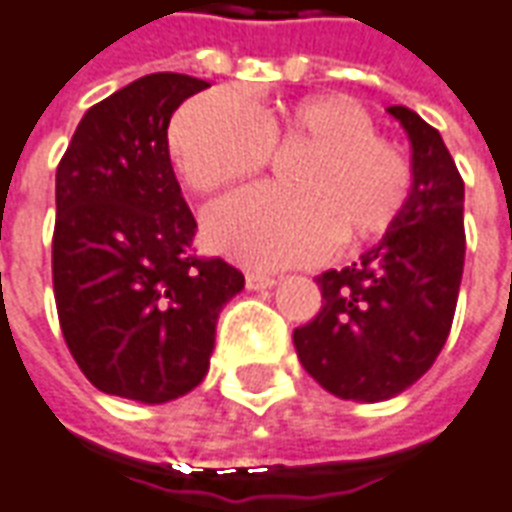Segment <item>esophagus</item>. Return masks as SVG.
<instances>
[{"mask_svg": "<svg viewBox=\"0 0 512 512\" xmlns=\"http://www.w3.org/2000/svg\"><path fill=\"white\" fill-rule=\"evenodd\" d=\"M245 284H248V290H267V287L276 284V276L259 273V270H248V273H245Z\"/></svg>", "mask_w": 512, "mask_h": 512, "instance_id": "34e87169", "label": "esophagus"}]
</instances>
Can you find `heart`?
<instances>
[{
    "label": "heart",
    "instance_id": "heart-1",
    "mask_svg": "<svg viewBox=\"0 0 512 512\" xmlns=\"http://www.w3.org/2000/svg\"><path fill=\"white\" fill-rule=\"evenodd\" d=\"M298 150L287 178L292 192L248 189L206 214L211 248L264 267L309 264L334 239L354 250L396 225L412 192L410 155L376 133L373 114L345 94L281 100L253 116L236 94L217 88L186 102L169 128L175 169L197 195L262 172L273 153Z\"/></svg>",
    "mask_w": 512,
    "mask_h": 512
}]
</instances>
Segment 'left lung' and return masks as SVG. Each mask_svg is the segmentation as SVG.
Segmentation results:
<instances>
[{
	"label": "left lung",
	"instance_id": "1",
	"mask_svg": "<svg viewBox=\"0 0 512 512\" xmlns=\"http://www.w3.org/2000/svg\"><path fill=\"white\" fill-rule=\"evenodd\" d=\"M412 144V192L379 245L317 276L323 306L292 343L337 398L384 401L418 382L451 331L465 264V186L440 133L390 105Z\"/></svg>",
	"mask_w": 512,
	"mask_h": 512
}]
</instances>
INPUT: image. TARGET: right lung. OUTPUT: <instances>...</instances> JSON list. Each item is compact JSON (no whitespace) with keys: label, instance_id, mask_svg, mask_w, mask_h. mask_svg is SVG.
<instances>
[{"label":"right lung","instance_id":"obj_1","mask_svg":"<svg viewBox=\"0 0 512 512\" xmlns=\"http://www.w3.org/2000/svg\"><path fill=\"white\" fill-rule=\"evenodd\" d=\"M203 88L189 74H144L88 108L58 164V320L108 396H186L209 370L220 309L245 287L236 267L192 250L197 222L169 161V119Z\"/></svg>","mask_w":512,"mask_h":512}]
</instances>
